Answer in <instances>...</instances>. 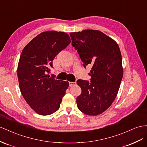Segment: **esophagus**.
<instances>
[{"mask_svg":"<svg viewBox=\"0 0 147 147\" xmlns=\"http://www.w3.org/2000/svg\"><path fill=\"white\" fill-rule=\"evenodd\" d=\"M69 84L70 87H71V86H73L74 85L76 84V82H69Z\"/></svg>","mask_w":147,"mask_h":147,"instance_id":"1","label":"esophagus"}]
</instances>
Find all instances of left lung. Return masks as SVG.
<instances>
[{"label":"left lung","instance_id":"left-lung-1","mask_svg":"<svg viewBox=\"0 0 147 147\" xmlns=\"http://www.w3.org/2000/svg\"><path fill=\"white\" fill-rule=\"evenodd\" d=\"M72 46L84 67L92 66L91 81L78 80L81 94L76 99L80 111L89 115L102 114L117 95L123 77L121 53L115 40L96 30L70 33Z\"/></svg>","mask_w":147,"mask_h":147}]
</instances>
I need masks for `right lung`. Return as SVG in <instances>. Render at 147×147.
I'll use <instances>...</instances> for the list:
<instances>
[{
    "label": "right lung",
    "instance_id": "obj_1",
    "mask_svg": "<svg viewBox=\"0 0 147 147\" xmlns=\"http://www.w3.org/2000/svg\"><path fill=\"white\" fill-rule=\"evenodd\" d=\"M70 42L65 32L47 31L38 35L22 50L17 67L20 92L38 114L50 115L59 109L69 82L55 80L47 73L55 56Z\"/></svg>",
    "mask_w": 147,
    "mask_h": 147
}]
</instances>
